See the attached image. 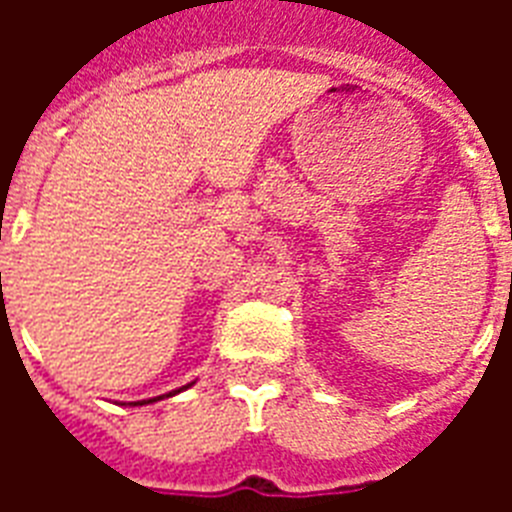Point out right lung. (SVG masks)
Returning a JSON list of instances; mask_svg holds the SVG:
<instances>
[{
	"label": "right lung",
	"mask_w": 512,
	"mask_h": 512,
	"mask_svg": "<svg viewBox=\"0 0 512 512\" xmlns=\"http://www.w3.org/2000/svg\"><path fill=\"white\" fill-rule=\"evenodd\" d=\"M188 388V385H183V388L180 390H185ZM180 390H172V393H167V396H175V393H180ZM164 396H156V398H148V401H135V406H143V404H154V401H162Z\"/></svg>",
	"instance_id": "obj_1"
}]
</instances>
